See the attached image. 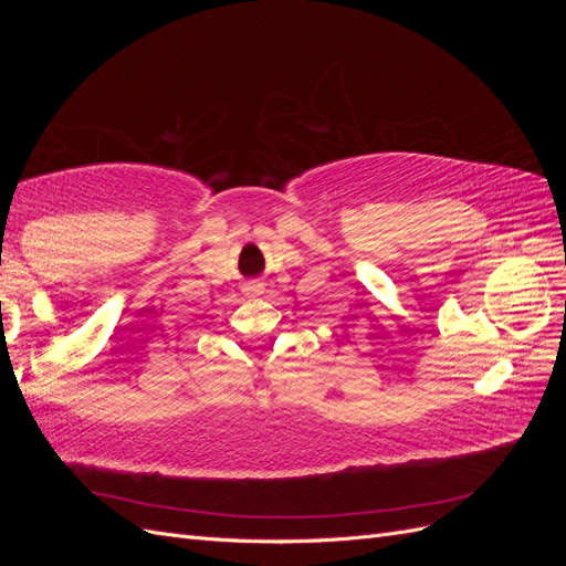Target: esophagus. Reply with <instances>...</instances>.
Segmentation results:
<instances>
[{
  "mask_svg": "<svg viewBox=\"0 0 566 566\" xmlns=\"http://www.w3.org/2000/svg\"><path fill=\"white\" fill-rule=\"evenodd\" d=\"M243 290H245V295H248V297H256V295H262V293H264V285L252 281V283H248Z\"/></svg>",
  "mask_w": 566,
  "mask_h": 566,
  "instance_id": "obj_1",
  "label": "esophagus"
}]
</instances>
